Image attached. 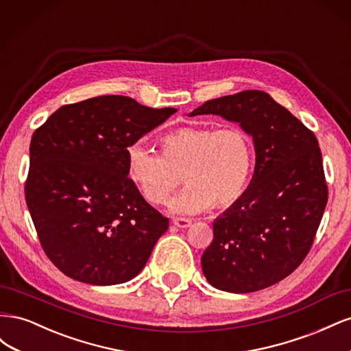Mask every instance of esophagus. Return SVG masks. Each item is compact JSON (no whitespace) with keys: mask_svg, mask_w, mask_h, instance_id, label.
<instances>
[{"mask_svg":"<svg viewBox=\"0 0 351 351\" xmlns=\"http://www.w3.org/2000/svg\"><path fill=\"white\" fill-rule=\"evenodd\" d=\"M173 224L177 228H187L190 224H192V219H189V218H173Z\"/></svg>","mask_w":351,"mask_h":351,"instance_id":"esophagus-1","label":"esophagus"}]
</instances>
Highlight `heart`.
Instances as JSON below:
<instances>
[{"mask_svg":"<svg viewBox=\"0 0 351 351\" xmlns=\"http://www.w3.org/2000/svg\"><path fill=\"white\" fill-rule=\"evenodd\" d=\"M161 154L141 142L125 147L127 177L151 205H164L182 184L189 186L169 204L176 214H197L210 205L222 208L237 202L249 186L254 145L243 127L221 129L187 125L159 139Z\"/></svg>","mask_w":351,"mask_h":351,"instance_id":"heart-1","label":"heart"}]
</instances>
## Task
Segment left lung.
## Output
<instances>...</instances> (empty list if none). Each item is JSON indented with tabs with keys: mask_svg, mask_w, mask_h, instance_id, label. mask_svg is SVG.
<instances>
[{
	"mask_svg": "<svg viewBox=\"0 0 351 351\" xmlns=\"http://www.w3.org/2000/svg\"><path fill=\"white\" fill-rule=\"evenodd\" d=\"M202 114L239 123L256 151L247 190L214 222L202 271L218 290L267 289L304 261L321 224L328 186L319 145L312 130L262 90L210 99L190 112Z\"/></svg>",
	"mask_w": 351,
	"mask_h": 351,
	"instance_id": "obj_1",
	"label": "left lung"
}]
</instances>
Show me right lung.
<instances>
[{
	"label": "right lung",
	"instance_id": "add662e5",
	"mask_svg": "<svg viewBox=\"0 0 351 351\" xmlns=\"http://www.w3.org/2000/svg\"><path fill=\"white\" fill-rule=\"evenodd\" d=\"M176 111L104 95L64 105L35 130L26 204L42 249L67 277L112 285L143 269L168 218L127 177L125 147Z\"/></svg>",
	"mask_w": 351,
	"mask_h": 351
}]
</instances>
